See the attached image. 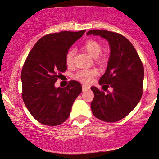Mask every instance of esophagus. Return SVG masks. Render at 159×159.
Here are the masks:
<instances>
[{
  "label": "esophagus",
  "instance_id": "esophagus-1",
  "mask_svg": "<svg viewBox=\"0 0 159 159\" xmlns=\"http://www.w3.org/2000/svg\"><path fill=\"white\" fill-rule=\"evenodd\" d=\"M89 86H86V85H83L82 86V90H83V92H85V91H87L89 89Z\"/></svg>",
  "mask_w": 159,
  "mask_h": 159
}]
</instances>
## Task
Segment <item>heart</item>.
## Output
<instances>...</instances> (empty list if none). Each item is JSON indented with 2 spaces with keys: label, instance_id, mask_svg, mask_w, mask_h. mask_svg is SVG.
I'll return each mask as SVG.
<instances>
[{
  "label": "heart",
  "instance_id": "1",
  "mask_svg": "<svg viewBox=\"0 0 159 159\" xmlns=\"http://www.w3.org/2000/svg\"><path fill=\"white\" fill-rule=\"evenodd\" d=\"M83 48L91 56L93 57H96L97 61H99V62L104 61V56L99 55L102 52V46L99 42L95 41V40H88L84 43ZM74 57H75V51L73 48H71L67 52L66 56H65V62L68 66H72L73 65ZM97 73H98V71L95 68L84 69L78 71L75 74V77L76 79L82 82V83L88 84L97 75Z\"/></svg>",
  "mask_w": 159,
  "mask_h": 159
}]
</instances>
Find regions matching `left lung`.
<instances>
[{"label": "left lung", "instance_id": "1", "mask_svg": "<svg viewBox=\"0 0 159 159\" xmlns=\"http://www.w3.org/2000/svg\"><path fill=\"white\" fill-rule=\"evenodd\" d=\"M86 34L104 38L111 48L106 71L99 84L106 86V89L111 86L113 92L105 94L95 86L91 87L94 94L91 102L92 113L103 121L116 122L129 115L140 100L143 92V63L134 46L124 35L104 30H92Z\"/></svg>", "mask_w": 159, "mask_h": 159}]
</instances>
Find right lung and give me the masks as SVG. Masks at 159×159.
<instances>
[{"mask_svg": "<svg viewBox=\"0 0 159 159\" xmlns=\"http://www.w3.org/2000/svg\"><path fill=\"white\" fill-rule=\"evenodd\" d=\"M85 30L62 31L44 35L34 45L22 67V96L32 116L46 126H57L68 118L75 99L81 93L78 81H70L65 88L55 82L66 71L65 56Z\"/></svg>", "mask_w": 159, "mask_h": 159, "instance_id": "1", "label": "right lung"}]
</instances>
